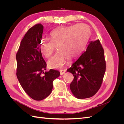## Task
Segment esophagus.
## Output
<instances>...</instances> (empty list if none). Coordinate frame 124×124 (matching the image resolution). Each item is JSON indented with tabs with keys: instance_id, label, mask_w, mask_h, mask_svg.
<instances>
[{
	"instance_id": "1",
	"label": "esophagus",
	"mask_w": 124,
	"mask_h": 124,
	"mask_svg": "<svg viewBox=\"0 0 124 124\" xmlns=\"http://www.w3.org/2000/svg\"><path fill=\"white\" fill-rule=\"evenodd\" d=\"M60 72H61V75H63V74H65V73L66 72V70H62L60 71Z\"/></svg>"
}]
</instances>
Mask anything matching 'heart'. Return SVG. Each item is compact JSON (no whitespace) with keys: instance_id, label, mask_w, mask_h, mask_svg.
Listing matches in <instances>:
<instances>
[{"instance_id":"heart-1","label":"heart","mask_w":124,"mask_h":124,"mask_svg":"<svg viewBox=\"0 0 124 124\" xmlns=\"http://www.w3.org/2000/svg\"><path fill=\"white\" fill-rule=\"evenodd\" d=\"M90 33L89 27L84 24L64 26L52 31L50 40H43L40 46L41 53L46 58L54 53L55 46L58 51L48 60V67L61 68L65 65L67 59L71 61L78 58L85 50Z\"/></svg>"}]
</instances>
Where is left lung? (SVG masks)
Segmentation results:
<instances>
[{
  "instance_id": "8db88e82",
  "label": "left lung",
  "mask_w": 124,
  "mask_h": 124,
  "mask_svg": "<svg viewBox=\"0 0 124 124\" xmlns=\"http://www.w3.org/2000/svg\"><path fill=\"white\" fill-rule=\"evenodd\" d=\"M106 68L104 50L99 40L90 41L86 51L67 70L74 77L70 85L72 94L80 99L95 95L102 84Z\"/></svg>"
}]
</instances>
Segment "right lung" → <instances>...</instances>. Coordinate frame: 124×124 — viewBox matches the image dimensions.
Returning <instances> with one entry per match:
<instances>
[{"label":"right lung","instance_id":"1","mask_svg":"<svg viewBox=\"0 0 124 124\" xmlns=\"http://www.w3.org/2000/svg\"><path fill=\"white\" fill-rule=\"evenodd\" d=\"M43 31L41 24L30 28L22 40L16 55L17 79L24 91L35 100H42L50 95L53 81L61 74L53 69L44 72L46 63L40 50Z\"/></svg>","mask_w":124,"mask_h":124}]
</instances>
